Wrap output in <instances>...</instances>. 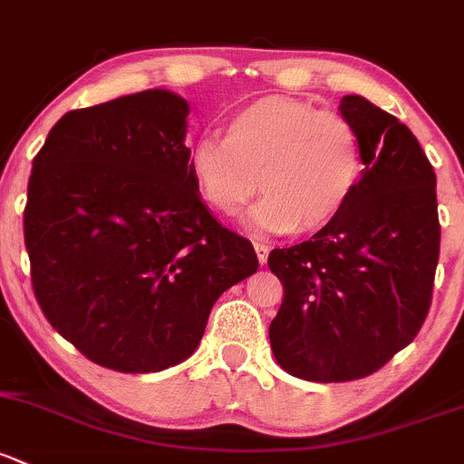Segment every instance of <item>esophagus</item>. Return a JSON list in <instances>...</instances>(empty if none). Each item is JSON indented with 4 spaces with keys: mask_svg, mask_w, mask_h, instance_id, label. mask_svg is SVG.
Returning a JSON list of instances; mask_svg holds the SVG:
<instances>
[{
    "mask_svg": "<svg viewBox=\"0 0 464 464\" xmlns=\"http://www.w3.org/2000/svg\"><path fill=\"white\" fill-rule=\"evenodd\" d=\"M253 248H256V256H257V260H260V265H265L266 257H269L271 246L265 245V242H253Z\"/></svg>",
    "mask_w": 464,
    "mask_h": 464,
    "instance_id": "esophagus-1",
    "label": "esophagus"
}]
</instances>
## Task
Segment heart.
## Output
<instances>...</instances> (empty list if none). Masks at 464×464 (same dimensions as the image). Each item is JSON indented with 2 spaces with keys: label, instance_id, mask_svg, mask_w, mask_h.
Masks as SVG:
<instances>
[{
  "label": "heart",
  "instance_id": "b5f03b06",
  "mask_svg": "<svg viewBox=\"0 0 464 464\" xmlns=\"http://www.w3.org/2000/svg\"><path fill=\"white\" fill-rule=\"evenodd\" d=\"M222 133L195 140L188 173L202 202L222 216H237L260 184L265 195L248 216L260 231L324 227L362 178L360 130L335 111L265 97L228 117Z\"/></svg>",
  "mask_w": 464,
  "mask_h": 464
}]
</instances>
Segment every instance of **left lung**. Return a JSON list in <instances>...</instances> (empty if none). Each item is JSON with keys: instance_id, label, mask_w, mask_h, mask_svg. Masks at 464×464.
<instances>
[{"instance_id": "obj_1", "label": "left lung", "mask_w": 464, "mask_h": 464, "mask_svg": "<svg viewBox=\"0 0 464 464\" xmlns=\"http://www.w3.org/2000/svg\"><path fill=\"white\" fill-rule=\"evenodd\" d=\"M362 138L347 207L311 240L273 248L282 304L269 326L285 372L349 382L382 369L418 335L440 256L436 173L416 135L360 95L340 102Z\"/></svg>"}]
</instances>
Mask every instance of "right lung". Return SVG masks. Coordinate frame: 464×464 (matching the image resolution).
Listing matches in <instances>:
<instances>
[{
  "label": "right lung",
  "instance_id": "right-lung-1",
  "mask_svg": "<svg viewBox=\"0 0 464 464\" xmlns=\"http://www.w3.org/2000/svg\"><path fill=\"white\" fill-rule=\"evenodd\" d=\"M187 115L160 89L68 111L33 160V294L62 338L113 372L187 360L218 297L257 271L251 242L199 199Z\"/></svg>",
  "mask_w": 464,
  "mask_h": 464
}]
</instances>
